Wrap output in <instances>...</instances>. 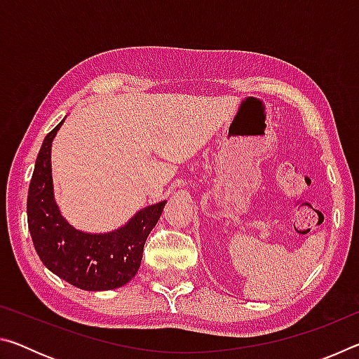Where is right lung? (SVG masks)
Listing matches in <instances>:
<instances>
[{"label": "right lung", "instance_id": "right-lung-1", "mask_svg": "<svg viewBox=\"0 0 359 359\" xmlns=\"http://www.w3.org/2000/svg\"><path fill=\"white\" fill-rule=\"evenodd\" d=\"M63 121L46 136L36 158L27 201L29 234L42 263L63 280L87 291L120 288L137 274L144 244L166 201L137 210L125 224L107 233L72 226L55 201L50 163L53 137Z\"/></svg>", "mask_w": 359, "mask_h": 359}]
</instances>
